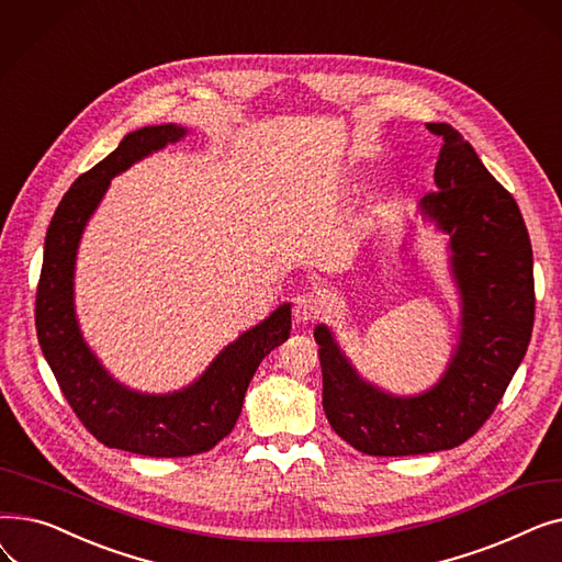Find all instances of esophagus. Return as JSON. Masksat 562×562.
<instances>
[{
    "label": "esophagus",
    "instance_id": "1",
    "mask_svg": "<svg viewBox=\"0 0 562 562\" xmlns=\"http://www.w3.org/2000/svg\"><path fill=\"white\" fill-rule=\"evenodd\" d=\"M323 314V301L316 296V293H301L293 301V318L299 323H314Z\"/></svg>",
    "mask_w": 562,
    "mask_h": 562
}]
</instances>
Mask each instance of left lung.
<instances>
[{"label":"left lung","instance_id":"obj_1","mask_svg":"<svg viewBox=\"0 0 562 562\" xmlns=\"http://www.w3.org/2000/svg\"><path fill=\"white\" fill-rule=\"evenodd\" d=\"M426 127L441 138V150L439 191L422 200V212L451 236L462 299V335L445 378L422 396H390L356 373L326 326L314 330L323 409L333 430L367 456L447 451L476 435L504 398L533 333V250L515 198L458 130Z\"/></svg>","mask_w":562,"mask_h":562}]
</instances>
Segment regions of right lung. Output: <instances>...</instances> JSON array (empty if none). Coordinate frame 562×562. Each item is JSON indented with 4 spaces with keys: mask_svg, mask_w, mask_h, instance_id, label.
I'll return each instance as SVG.
<instances>
[{
    "mask_svg": "<svg viewBox=\"0 0 562 562\" xmlns=\"http://www.w3.org/2000/svg\"><path fill=\"white\" fill-rule=\"evenodd\" d=\"M184 134L187 130L177 125L143 127L77 177L47 227L36 289L38 344L77 419L104 447L150 458H187L214 449L239 419L259 362L284 344L291 330V307L280 305L229 344L191 387L166 396L117 385L83 344L72 307L75 257L83 225L111 177Z\"/></svg>",
    "mask_w": 562,
    "mask_h": 562,
    "instance_id": "add662e5",
    "label": "right lung"
}]
</instances>
